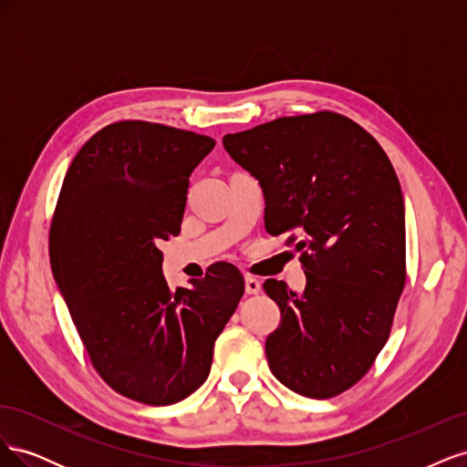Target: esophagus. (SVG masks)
Segmentation results:
<instances>
[{
    "label": "esophagus",
    "mask_w": 467,
    "mask_h": 467,
    "mask_svg": "<svg viewBox=\"0 0 467 467\" xmlns=\"http://www.w3.org/2000/svg\"><path fill=\"white\" fill-rule=\"evenodd\" d=\"M259 290H261V282L257 278L247 276L245 278V292L247 294H259Z\"/></svg>",
    "instance_id": "34e87169"
}]
</instances>
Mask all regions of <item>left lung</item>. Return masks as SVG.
Masks as SVG:
<instances>
[{"instance_id":"1","label":"left lung","mask_w":467,"mask_h":467,"mask_svg":"<svg viewBox=\"0 0 467 467\" xmlns=\"http://www.w3.org/2000/svg\"><path fill=\"white\" fill-rule=\"evenodd\" d=\"M223 148L259 181L265 228L300 253L306 290L268 278L280 307L266 337L271 372L314 400L343 393L384 348L405 286V208L386 151L331 110L225 134Z\"/></svg>"}]
</instances>
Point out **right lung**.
<instances>
[{"label":"right lung","mask_w":467,"mask_h":467,"mask_svg":"<svg viewBox=\"0 0 467 467\" xmlns=\"http://www.w3.org/2000/svg\"><path fill=\"white\" fill-rule=\"evenodd\" d=\"M210 136L146 120L93 134L69 165L50 263L91 364L124 398L171 405L210 374L214 343L245 292L228 263L171 290L160 242L179 235L189 177Z\"/></svg>","instance_id":"1"}]
</instances>
